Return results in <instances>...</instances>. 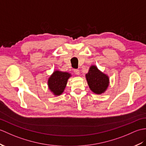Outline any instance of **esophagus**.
Instances as JSON below:
<instances>
[{
  "label": "esophagus",
  "mask_w": 146,
  "mask_h": 146,
  "mask_svg": "<svg viewBox=\"0 0 146 146\" xmlns=\"http://www.w3.org/2000/svg\"><path fill=\"white\" fill-rule=\"evenodd\" d=\"M73 72L75 73L76 74H77V75H78V74H80V70H78V69H74L73 70Z\"/></svg>",
  "instance_id": "esophagus-1"
}]
</instances>
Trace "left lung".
Returning <instances> with one entry per match:
<instances>
[{
	"mask_svg": "<svg viewBox=\"0 0 146 146\" xmlns=\"http://www.w3.org/2000/svg\"><path fill=\"white\" fill-rule=\"evenodd\" d=\"M86 78L90 90L98 94L105 92L109 86V77L94 65L90 66L88 73L86 74Z\"/></svg>",
	"mask_w": 146,
	"mask_h": 146,
	"instance_id": "1",
	"label": "left lung"
}]
</instances>
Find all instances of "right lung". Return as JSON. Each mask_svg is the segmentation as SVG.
Returning <instances> with one entry per match:
<instances>
[{
	"label": "right lung",
	"instance_id": "obj_1",
	"mask_svg": "<svg viewBox=\"0 0 146 146\" xmlns=\"http://www.w3.org/2000/svg\"><path fill=\"white\" fill-rule=\"evenodd\" d=\"M70 76L71 74L68 72L55 71L53 73L48 80V86L54 95L59 96L63 93Z\"/></svg>",
	"mask_w": 146,
	"mask_h": 146
}]
</instances>
